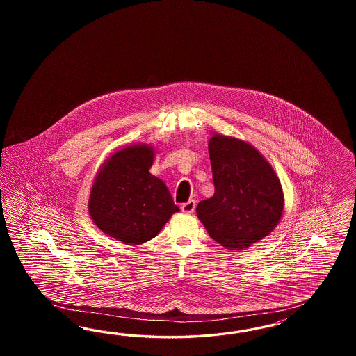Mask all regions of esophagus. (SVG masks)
I'll return each instance as SVG.
<instances>
[{
    "label": "esophagus",
    "instance_id": "obj_1",
    "mask_svg": "<svg viewBox=\"0 0 356 356\" xmlns=\"http://www.w3.org/2000/svg\"><path fill=\"white\" fill-rule=\"evenodd\" d=\"M194 209H195V201L194 200H191V201H188V202H185V204L181 205L183 213H186V214L193 213Z\"/></svg>",
    "mask_w": 356,
    "mask_h": 356
}]
</instances>
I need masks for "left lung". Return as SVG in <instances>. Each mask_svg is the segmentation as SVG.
<instances>
[{"mask_svg":"<svg viewBox=\"0 0 356 356\" xmlns=\"http://www.w3.org/2000/svg\"><path fill=\"white\" fill-rule=\"evenodd\" d=\"M209 155L216 192L197 205V216L218 244L244 250L280 223L284 209L280 177L247 140L213 131Z\"/></svg>","mask_w":356,"mask_h":356,"instance_id":"left-lung-1","label":"left lung"}]
</instances>
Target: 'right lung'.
<instances>
[{"label":"right lung","mask_w":356,"mask_h":356,"mask_svg":"<svg viewBox=\"0 0 356 356\" xmlns=\"http://www.w3.org/2000/svg\"><path fill=\"white\" fill-rule=\"evenodd\" d=\"M151 143L122 146L103 163L88 195V214L107 236L140 245L156 236L180 209L165 183L150 173Z\"/></svg>","instance_id":"right-lung-1"}]
</instances>
